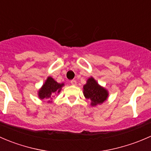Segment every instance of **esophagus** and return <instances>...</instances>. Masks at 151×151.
Masks as SVG:
<instances>
[{"instance_id":"esophagus-1","label":"esophagus","mask_w":151,"mask_h":151,"mask_svg":"<svg viewBox=\"0 0 151 151\" xmlns=\"http://www.w3.org/2000/svg\"><path fill=\"white\" fill-rule=\"evenodd\" d=\"M70 83L72 85H73V86H75V85H76V80H72L70 81Z\"/></svg>"}]
</instances>
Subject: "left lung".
<instances>
[{"label": "left lung", "instance_id": "1", "mask_svg": "<svg viewBox=\"0 0 151 151\" xmlns=\"http://www.w3.org/2000/svg\"><path fill=\"white\" fill-rule=\"evenodd\" d=\"M83 94L86 99H91V106H96L102 104L108 99V91L99 85L94 78L91 77L83 86Z\"/></svg>", "mask_w": 151, "mask_h": 151}]
</instances>
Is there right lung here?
Returning a JSON list of instances; mask_svg holds the SVG:
<instances>
[{
  "label": "right lung",
  "instance_id": "add662e5",
  "mask_svg": "<svg viewBox=\"0 0 151 151\" xmlns=\"http://www.w3.org/2000/svg\"><path fill=\"white\" fill-rule=\"evenodd\" d=\"M64 83H59L52 77H48L45 83L38 91V97L41 99H49L54 93H60ZM50 102V101H49Z\"/></svg>",
  "mask_w": 151,
  "mask_h": 151
}]
</instances>
